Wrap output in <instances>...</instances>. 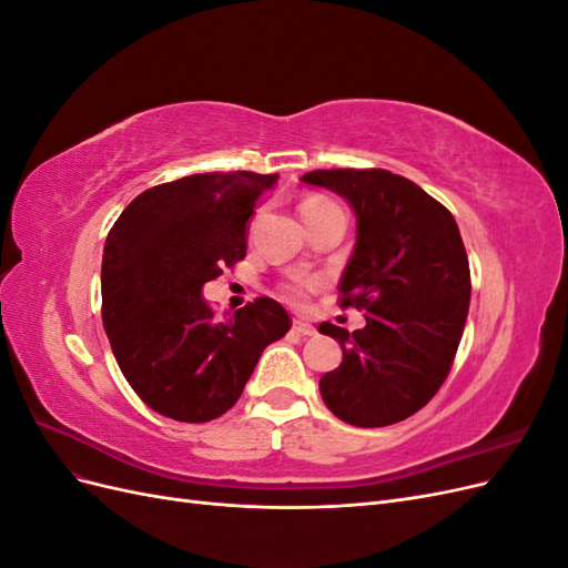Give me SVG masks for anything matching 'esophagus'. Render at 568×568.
I'll return each instance as SVG.
<instances>
[{"label": "esophagus", "mask_w": 568, "mask_h": 568, "mask_svg": "<svg viewBox=\"0 0 568 568\" xmlns=\"http://www.w3.org/2000/svg\"><path fill=\"white\" fill-rule=\"evenodd\" d=\"M291 329H294L298 336H315L317 334L315 326L303 322V320H294V326H291Z\"/></svg>", "instance_id": "esophagus-1"}]
</instances>
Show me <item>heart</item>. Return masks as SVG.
<instances>
[{"label":"heart","mask_w":568,"mask_h":568,"mask_svg":"<svg viewBox=\"0 0 568 568\" xmlns=\"http://www.w3.org/2000/svg\"><path fill=\"white\" fill-rule=\"evenodd\" d=\"M332 205H336L332 199L326 196H320V194H313L303 199L301 203V215H307V213H317V211H324V209H332ZM320 282L315 277H296L291 280L286 284H282V296L294 303V305H303L307 301V296L313 294V291H317Z\"/></svg>","instance_id":"1"}]
</instances>
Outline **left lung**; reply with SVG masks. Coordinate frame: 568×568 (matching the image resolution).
I'll return each mask as SVG.
<instances>
[{"mask_svg":"<svg viewBox=\"0 0 568 568\" xmlns=\"http://www.w3.org/2000/svg\"><path fill=\"white\" fill-rule=\"evenodd\" d=\"M303 182L346 196L357 242L338 282V305L365 313L353 334L320 332L343 359L320 379L322 400L353 426L403 422L448 379L471 301L469 257L453 213L407 178L382 168L313 170Z\"/></svg>","mask_w":568,"mask_h":568,"instance_id":"8db88e82","label":"left lung"}]
</instances>
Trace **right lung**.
<instances>
[{
  "label": "right lung",
  "instance_id": "1",
  "mask_svg": "<svg viewBox=\"0 0 568 568\" xmlns=\"http://www.w3.org/2000/svg\"><path fill=\"white\" fill-rule=\"evenodd\" d=\"M277 175L201 173L151 186L120 213L101 261V320L132 390L163 417L203 424L244 393L291 329L267 296L217 320L201 286L246 257V222Z\"/></svg>",
  "mask_w": 568,
  "mask_h": 568
}]
</instances>
